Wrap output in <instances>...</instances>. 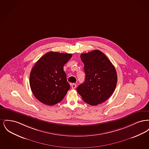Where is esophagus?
Listing matches in <instances>:
<instances>
[{
	"label": "esophagus",
	"instance_id": "esophagus-1",
	"mask_svg": "<svg viewBox=\"0 0 149 149\" xmlns=\"http://www.w3.org/2000/svg\"><path fill=\"white\" fill-rule=\"evenodd\" d=\"M76 87H77V84H76L74 83V84H71V88L72 89H75Z\"/></svg>",
	"mask_w": 149,
	"mask_h": 149
}]
</instances>
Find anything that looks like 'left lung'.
<instances>
[{
    "label": "left lung",
    "mask_w": 149,
    "mask_h": 149,
    "mask_svg": "<svg viewBox=\"0 0 149 149\" xmlns=\"http://www.w3.org/2000/svg\"><path fill=\"white\" fill-rule=\"evenodd\" d=\"M80 58L84 64L85 81L77 91L86 103L98 105L108 99L115 90L117 82L115 68L98 50L81 54Z\"/></svg>",
    "instance_id": "obj_1"
}]
</instances>
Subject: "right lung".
<instances>
[{
    "instance_id": "obj_1",
    "label": "right lung",
    "mask_w": 149,
    "mask_h": 149,
    "mask_svg": "<svg viewBox=\"0 0 149 149\" xmlns=\"http://www.w3.org/2000/svg\"><path fill=\"white\" fill-rule=\"evenodd\" d=\"M71 57V54L50 51L33 67L29 85L34 96L41 103L52 106L64 99L70 89L64 66Z\"/></svg>"
}]
</instances>
